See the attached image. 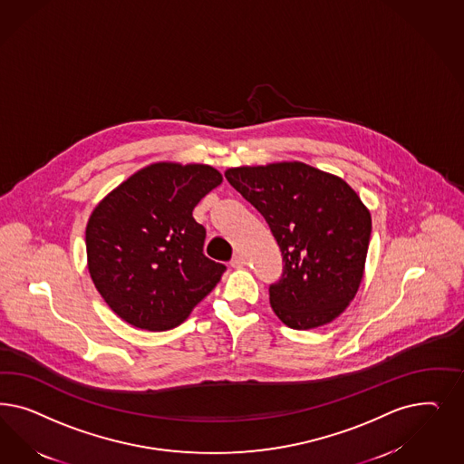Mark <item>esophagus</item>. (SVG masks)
<instances>
[{"label": "esophagus", "instance_id": "1", "mask_svg": "<svg viewBox=\"0 0 464 464\" xmlns=\"http://www.w3.org/2000/svg\"><path fill=\"white\" fill-rule=\"evenodd\" d=\"M230 265L234 266V268H242L244 265H246V259L242 257V256H236V257H232V261H230Z\"/></svg>", "mask_w": 464, "mask_h": 464}]
</instances>
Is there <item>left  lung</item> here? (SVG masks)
<instances>
[{
  "label": "left lung",
  "instance_id": "left-lung-1",
  "mask_svg": "<svg viewBox=\"0 0 464 464\" xmlns=\"http://www.w3.org/2000/svg\"><path fill=\"white\" fill-rule=\"evenodd\" d=\"M225 178L268 222L284 256L269 304L292 329L336 319L357 295L371 211L342 178L302 162L232 167Z\"/></svg>",
  "mask_w": 464,
  "mask_h": 464
}]
</instances>
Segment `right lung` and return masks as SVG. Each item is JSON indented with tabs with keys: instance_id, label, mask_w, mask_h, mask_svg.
<instances>
[{
	"instance_id": "right-lung-1",
	"label": "right lung",
	"mask_w": 464,
	"mask_h": 464,
	"mask_svg": "<svg viewBox=\"0 0 464 464\" xmlns=\"http://www.w3.org/2000/svg\"><path fill=\"white\" fill-rule=\"evenodd\" d=\"M222 184L205 164L157 162L121 182L90 215V276L105 304L140 329L176 328L220 282L193 209Z\"/></svg>"
}]
</instances>
